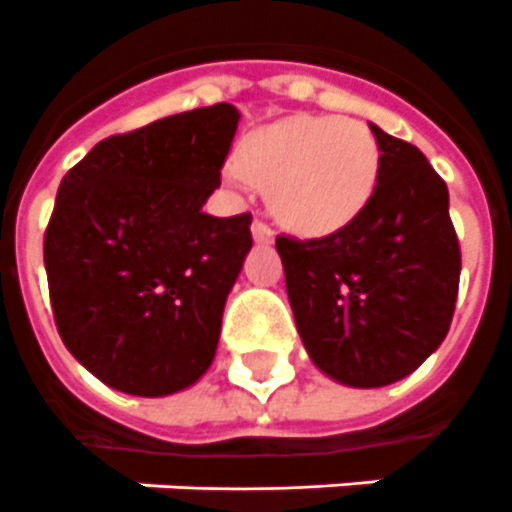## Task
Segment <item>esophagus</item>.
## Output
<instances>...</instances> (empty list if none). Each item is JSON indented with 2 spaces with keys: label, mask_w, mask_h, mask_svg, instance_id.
<instances>
[{
  "label": "esophagus",
  "mask_w": 512,
  "mask_h": 512,
  "mask_svg": "<svg viewBox=\"0 0 512 512\" xmlns=\"http://www.w3.org/2000/svg\"><path fill=\"white\" fill-rule=\"evenodd\" d=\"M251 232H253V240H256L259 245H269L272 240H275V230H272L267 222H261V219H256V222H253Z\"/></svg>",
  "instance_id": "obj_1"
}]
</instances>
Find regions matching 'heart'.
<instances>
[{"label":"heart","mask_w":512,"mask_h":512,"mask_svg":"<svg viewBox=\"0 0 512 512\" xmlns=\"http://www.w3.org/2000/svg\"><path fill=\"white\" fill-rule=\"evenodd\" d=\"M237 166L267 185L269 208L301 235L343 230L370 203L380 147L357 118L290 116L240 142Z\"/></svg>","instance_id":"1"}]
</instances>
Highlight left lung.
I'll return each mask as SVG.
<instances>
[{"label":"left lung","instance_id":"8db88e82","mask_svg":"<svg viewBox=\"0 0 512 512\" xmlns=\"http://www.w3.org/2000/svg\"><path fill=\"white\" fill-rule=\"evenodd\" d=\"M378 185L333 235L277 237L290 309L309 357L354 388L418 370L447 338L460 285L449 192L418 147L370 124Z\"/></svg>","mask_w":512,"mask_h":512}]
</instances>
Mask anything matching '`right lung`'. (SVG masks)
Here are the masks:
<instances>
[{"label": "right lung", "mask_w": 512, "mask_h": 512, "mask_svg": "<svg viewBox=\"0 0 512 512\" xmlns=\"http://www.w3.org/2000/svg\"><path fill=\"white\" fill-rule=\"evenodd\" d=\"M235 105L219 102L97 142L60 182L44 235L65 349L105 386L169 396L211 367L251 251V214L216 219Z\"/></svg>", "instance_id": "1"}]
</instances>
